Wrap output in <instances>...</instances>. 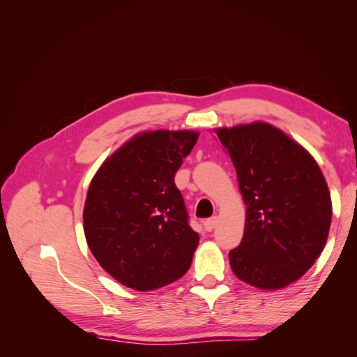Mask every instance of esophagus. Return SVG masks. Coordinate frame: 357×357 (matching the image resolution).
<instances>
[{"label": "esophagus", "mask_w": 357, "mask_h": 357, "mask_svg": "<svg viewBox=\"0 0 357 357\" xmlns=\"http://www.w3.org/2000/svg\"><path fill=\"white\" fill-rule=\"evenodd\" d=\"M219 223V219L218 218H211V219H207L204 222V228L207 229L208 232H211L213 229H215V226H218Z\"/></svg>", "instance_id": "esophagus-1"}]
</instances>
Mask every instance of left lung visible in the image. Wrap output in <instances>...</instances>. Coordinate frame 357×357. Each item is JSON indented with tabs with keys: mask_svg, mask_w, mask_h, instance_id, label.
Segmentation results:
<instances>
[{
	"mask_svg": "<svg viewBox=\"0 0 357 357\" xmlns=\"http://www.w3.org/2000/svg\"><path fill=\"white\" fill-rule=\"evenodd\" d=\"M236 169L245 204L241 244L229 264L241 282L278 290L296 282L325 248L332 201L307 150L266 122L214 129Z\"/></svg>",
	"mask_w": 357,
	"mask_h": 357,
	"instance_id": "left-lung-1",
	"label": "left lung"
}]
</instances>
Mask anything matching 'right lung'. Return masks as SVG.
I'll return each instance as SVG.
<instances>
[{"label":"right lung","instance_id":"right-lung-1","mask_svg":"<svg viewBox=\"0 0 357 357\" xmlns=\"http://www.w3.org/2000/svg\"><path fill=\"white\" fill-rule=\"evenodd\" d=\"M195 131L134 135L95 172L86 195L83 229L98 264L119 283L149 291L188 273L199 235L174 183L195 146Z\"/></svg>","mask_w":357,"mask_h":357}]
</instances>
